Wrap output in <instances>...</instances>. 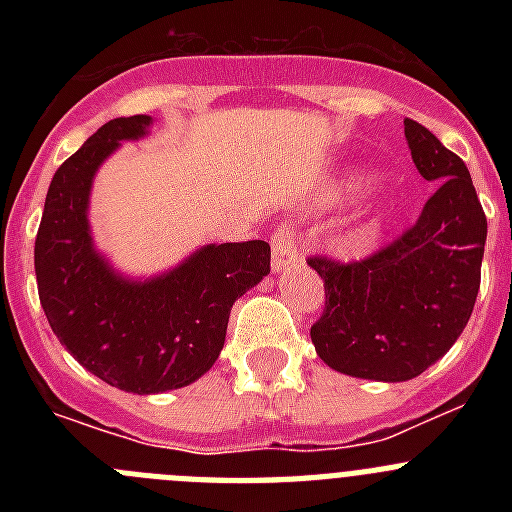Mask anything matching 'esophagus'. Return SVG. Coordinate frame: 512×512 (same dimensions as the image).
I'll return each mask as SVG.
<instances>
[{"label": "esophagus", "instance_id": "esophagus-1", "mask_svg": "<svg viewBox=\"0 0 512 512\" xmlns=\"http://www.w3.org/2000/svg\"><path fill=\"white\" fill-rule=\"evenodd\" d=\"M300 264V248H297V233L292 228H279L271 235V269L284 271L289 266Z\"/></svg>", "mask_w": 512, "mask_h": 512}]
</instances>
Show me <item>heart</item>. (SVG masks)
<instances>
[{"label": "heart", "instance_id": "obj_1", "mask_svg": "<svg viewBox=\"0 0 512 512\" xmlns=\"http://www.w3.org/2000/svg\"><path fill=\"white\" fill-rule=\"evenodd\" d=\"M374 176L372 174H364V171H354V174H348L346 179H343L341 184H338V192L336 197L341 200V197H351V194H359L364 192L369 184H372Z\"/></svg>", "mask_w": 512, "mask_h": 512}]
</instances>
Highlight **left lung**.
<instances>
[{
    "label": "left lung",
    "mask_w": 512,
    "mask_h": 512,
    "mask_svg": "<svg viewBox=\"0 0 512 512\" xmlns=\"http://www.w3.org/2000/svg\"><path fill=\"white\" fill-rule=\"evenodd\" d=\"M405 140L420 176L438 182L418 223L364 261H307L325 284L315 351L330 369L374 382H408L454 346L477 302L487 241L467 164L415 120H405Z\"/></svg>",
    "instance_id": "obj_1"
}]
</instances>
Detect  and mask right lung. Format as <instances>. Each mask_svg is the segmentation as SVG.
I'll return each mask as SVG.
<instances>
[{
    "instance_id": "obj_1",
    "label": "right lung",
    "mask_w": 512,
    "mask_h": 512,
    "mask_svg": "<svg viewBox=\"0 0 512 512\" xmlns=\"http://www.w3.org/2000/svg\"><path fill=\"white\" fill-rule=\"evenodd\" d=\"M151 115L115 117L66 158L45 194L35 238L40 305L87 372L133 395L197 382L225 343L230 307L269 274L266 241L210 243L156 277H125L97 251L89 197L122 140L146 138Z\"/></svg>"
}]
</instances>
